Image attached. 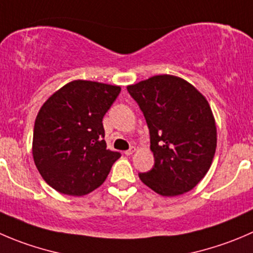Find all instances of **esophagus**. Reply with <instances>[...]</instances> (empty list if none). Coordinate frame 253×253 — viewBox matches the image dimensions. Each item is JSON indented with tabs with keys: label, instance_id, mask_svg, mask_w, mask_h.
<instances>
[{
	"label": "esophagus",
	"instance_id": "obj_1",
	"mask_svg": "<svg viewBox=\"0 0 253 253\" xmlns=\"http://www.w3.org/2000/svg\"><path fill=\"white\" fill-rule=\"evenodd\" d=\"M134 151H136V147H133V146H132L131 148H129V149H127V151L125 152V154H126V156H131V154H133V152H134Z\"/></svg>",
	"mask_w": 253,
	"mask_h": 253
}]
</instances>
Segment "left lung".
I'll list each match as a JSON object with an SVG mask.
<instances>
[{"instance_id": "obj_1", "label": "left lung", "mask_w": 253, "mask_h": 253, "mask_svg": "<svg viewBox=\"0 0 253 253\" xmlns=\"http://www.w3.org/2000/svg\"><path fill=\"white\" fill-rule=\"evenodd\" d=\"M143 112L154 166L139 179L163 197L192 190L205 176L216 149L210 105L192 84L174 75H156L127 86Z\"/></svg>"}]
</instances>
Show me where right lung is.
I'll return each mask as SVG.
<instances>
[{"mask_svg": "<svg viewBox=\"0 0 253 253\" xmlns=\"http://www.w3.org/2000/svg\"><path fill=\"white\" fill-rule=\"evenodd\" d=\"M121 87L74 80L54 92L37 115L34 163L56 192L73 197L99 188L121 157L106 148L102 119Z\"/></svg>", "mask_w": 253, "mask_h": 253, "instance_id": "add662e5", "label": "right lung"}]
</instances>
